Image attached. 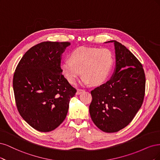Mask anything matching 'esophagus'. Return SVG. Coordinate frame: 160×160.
Masks as SVG:
<instances>
[{"instance_id": "obj_1", "label": "esophagus", "mask_w": 160, "mask_h": 160, "mask_svg": "<svg viewBox=\"0 0 160 160\" xmlns=\"http://www.w3.org/2000/svg\"><path fill=\"white\" fill-rule=\"evenodd\" d=\"M84 92V90H82V89H78V90H77V91H76V95H79V94H82V92Z\"/></svg>"}]
</instances>
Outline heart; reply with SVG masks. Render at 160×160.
<instances>
[{
	"mask_svg": "<svg viewBox=\"0 0 160 160\" xmlns=\"http://www.w3.org/2000/svg\"><path fill=\"white\" fill-rule=\"evenodd\" d=\"M114 64V56L107 48L80 47L71 54V60L65 59L62 72L70 83L74 84L82 73V83L100 85L109 77Z\"/></svg>",
	"mask_w": 160,
	"mask_h": 160,
	"instance_id": "heart-1",
	"label": "heart"
}]
</instances>
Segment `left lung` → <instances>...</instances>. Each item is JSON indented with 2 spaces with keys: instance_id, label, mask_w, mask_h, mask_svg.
I'll use <instances>...</instances> for the list:
<instances>
[{
  "instance_id": "1",
  "label": "left lung",
  "mask_w": 160,
  "mask_h": 160,
  "mask_svg": "<svg viewBox=\"0 0 160 160\" xmlns=\"http://www.w3.org/2000/svg\"><path fill=\"white\" fill-rule=\"evenodd\" d=\"M116 66L110 79L91 91L89 112L92 121L107 133L120 131L130 123L140 109L145 94L143 66L125 46L116 40Z\"/></svg>"
}]
</instances>
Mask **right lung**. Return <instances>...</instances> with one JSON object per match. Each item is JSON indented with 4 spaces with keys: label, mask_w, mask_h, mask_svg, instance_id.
I'll return each instance as SVG.
<instances>
[{
    "label": "right lung",
    "mask_w": 160,
    "mask_h": 160,
    "mask_svg": "<svg viewBox=\"0 0 160 160\" xmlns=\"http://www.w3.org/2000/svg\"><path fill=\"white\" fill-rule=\"evenodd\" d=\"M70 42H43L26 52L15 70L13 89L20 116L35 130H54L64 120L76 92L60 67Z\"/></svg>",
    "instance_id": "add662e5"
}]
</instances>
